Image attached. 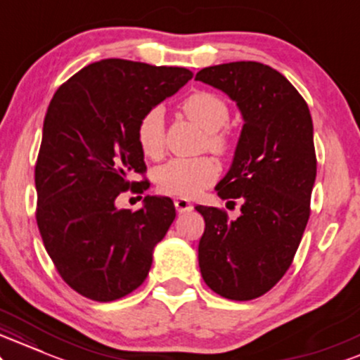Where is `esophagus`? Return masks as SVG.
Instances as JSON below:
<instances>
[{
    "label": "esophagus",
    "mask_w": 360,
    "mask_h": 360,
    "mask_svg": "<svg viewBox=\"0 0 360 360\" xmlns=\"http://www.w3.org/2000/svg\"><path fill=\"white\" fill-rule=\"evenodd\" d=\"M173 204H175V209H176V212L179 214H184V212H188V210H192V204H190V202L187 200V198H175V200H173Z\"/></svg>",
    "instance_id": "1"
}]
</instances>
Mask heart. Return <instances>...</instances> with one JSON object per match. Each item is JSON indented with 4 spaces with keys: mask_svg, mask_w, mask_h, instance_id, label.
I'll return each mask as SVG.
<instances>
[{
    "mask_svg": "<svg viewBox=\"0 0 360 360\" xmlns=\"http://www.w3.org/2000/svg\"><path fill=\"white\" fill-rule=\"evenodd\" d=\"M185 116L207 131L205 146L215 155L229 150V136L222 128L229 121V105L222 97L209 91L192 92L181 101ZM136 139L141 153L148 158H160L165 148V122L160 109H151L138 122ZM217 179V167L210 158H173L156 170V187L165 195L193 197L210 187Z\"/></svg>",
    "mask_w": 360,
    "mask_h": 360,
    "instance_id": "b5f03b06",
    "label": "heart"
}]
</instances>
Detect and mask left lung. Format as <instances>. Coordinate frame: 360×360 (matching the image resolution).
Listing matches in <instances>:
<instances>
[{"mask_svg":"<svg viewBox=\"0 0 360 360\" xmlns=\"http://www.w3.org/2000/svg\"><path fill=\"white\" fill-rule=\"evenodd\" d=\"M195 80L236 101L244 126L231 170L219 181L222 200L239 198L229 221L217 207H195L205 221L198 266L210 290L248 302L263 297L293 263L310 217L316 176L314 122L300 92L259 62L205 67Z\"/></svg>","mask_w":360,"mask_h":360,"instance_id":"obj_1","label":"left lung"}]
</instances>
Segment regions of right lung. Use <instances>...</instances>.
Here are the masks:
<instances>
[{"instance_id": "right-lung-1", "label": "right lung", "mask_w": 360, "mask_h": 360, "mask_svg": "<svg viewBox=\"0 0 360 360\" xmlns=\"http://www.w3.org/2000/svg\"><path fill=\"white\" fill-rule=\"evenodd\" d=\"M192 75L184 67L104 58L72 75L50 101L35 165V215L58 274L82 297L112 302L146 280L175 205L146 195L133 212L117 209L116 198L150 187L131 181L146 172L138 122Z\"/></svg>"}]
</instances>
